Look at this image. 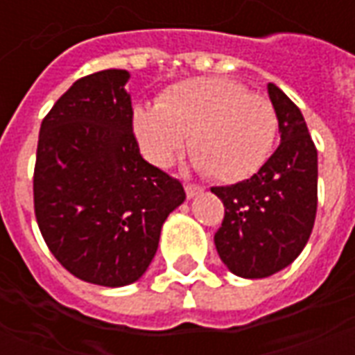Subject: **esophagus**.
Returning a JSON list of instances; mask_svg holds the SVG:
<instances>
[{
  "instance_id": "34e87169",
  "label": "esophagus",
  "mask_w": 355,
  "mask_h": 355,
  "mask_svg": "<svg viewBox=\"0 0 355 355\" xmlns=\"http://www.w3.org/2000/svg\"><path fill=\"white\" fill-rule=\"evenodd\" d=\"M184 190L188 198H196V196H200L203 192V188L198 184H184Z\"/></svg>"
}]
</instances>
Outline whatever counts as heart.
<instances>
[{"mask_svg": "<svg viewBox=\"0 0 355 355\" xmlns=\"http://www.w3.org/2000/svg\"><path fill=\"white\" fill-rule=\"evenodd\" d=\"M132 132L157 167H167L188 142L196 169L220 182H241L272 154L277 116L266 96L239 81L192 78L171 85L157 104L137 106Z\"/></svg>", "mask_w": 355, "mask_h": 355, "instance_id": "1", "label": "heart"}]
</instances>
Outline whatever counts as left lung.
<instances>
[{"label": "left lung", "mask_w": 355, "mask_h": 355, "mask_svg": "<svg viewBox=\"0 0 355 355\" xmlns=\"http://www.w3.org/2000/svg\"><path fill=\"white\" fill-rule=\"evenodd\" d=\"M282 142L259 173L211 192L224 203L215 234L220 261L232 274L259 279L279 272L302 253L318 209V150L297 104L268 83Z\"/></svg>", "instance_id": "left-lung-1"}]
</instances>
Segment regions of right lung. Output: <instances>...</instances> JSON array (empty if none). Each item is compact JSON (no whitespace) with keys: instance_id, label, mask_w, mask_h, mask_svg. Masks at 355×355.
<instances>
[{"instance_id":"obj_1","label":"right lung","mask_w":355,"mask_h":355,"mask_svg":"<svg viewBox=\"0 0 355 355\" xmlns=\"http://www.w3.org/2000/svg\"><path fill=\"white\" fill-rule=\"evenodd\" d=\"M127 70L73 83L40 129L34 209L45 243L83 282L123 287L146 272L165 218L186 200L140 155Z\"/></svg>"}]
</instances>
